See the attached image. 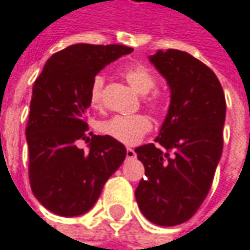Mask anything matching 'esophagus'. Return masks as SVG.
I'll use <instances>...</instances> for the list:
<instances>
[{"mask_svg":"<svg viewBox=\"0 0 250 250\" xmlns=\"http://www.w3.org/2000/svg\"><path fill=\"white\" fill-rule=\"evenodd\" d=\"M125 157H127V159H133V158H136V151H134V149H131V148H127V149H125Z\"/></svg>","mask_w":250,"mask_h":250,"instance_id":"obj_1","label":"esophagus"}]
</instances>
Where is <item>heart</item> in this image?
<instances>
[{
  "instance_id": "heart-1",
  "label": "heart",
  "mask_w": 250,
  "mask_h": 250,
  "mask_svg": "<svg viewBox=\"0 0 250 250\" xmlns=\"http://www.w3.org/2000/svg\"><path fill=\"white\" fill-rule=\"evenodd\" d=\"M122 77L138 93L144 95L143 102L155 114L162 116L169 107L168 95L155 88L157 77L152 71L143 64H128L120 71ZM104 75L96 74L89 85V102L93 107H101L104 102ZM152 128V123L146 114L137 113L130 116H113L99 125V131L104 136L110 137L116 141L133 146L137 144Z\"/></svg>"
}]
</instances>
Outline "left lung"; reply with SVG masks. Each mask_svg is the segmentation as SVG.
Masks as SVG:
<instances>
[{
    "instance_id": "8db88e82",
    "label": "left lung",
    "mask_w": 250,
    "mask_h": 250,
    "mask_svg": "<svg viewBox=\"0 0 250 250\" xmlns=\"http://www.w3.org/2000/svg\"><path fill=\"white\" fill-rule=\"evenodd\" d=\"M170 88L168 116L157 145L137 146L146 179L136 189L141 212L151 223H186L211 189L223 152L225 95L217 75L186 51L168 49L149 57Z\"/></svg>"
}]
</instances>
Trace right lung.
I'll return each instance as SVG.
<instances>
[{
  "label": "right lung",
  "instance_id": "1",
  "mask_svg": "<svg viewBox=\"0 0 250 250\" xmlns=\"http://www.w3.org/2000/svg\"><path fill=\"white\" fill-rule=\"evenodd\" d=\"M131 51L122 44H72L53 54L36 78L26 125L29 182L49 211L85 214L123 164L125 146L89 133L86 113L93 77ZM80 139L90 141L88 151L76 146Z\"/></svg>",
  "mask_w": 250,
  "mask_h": 250
}]
</instances>
